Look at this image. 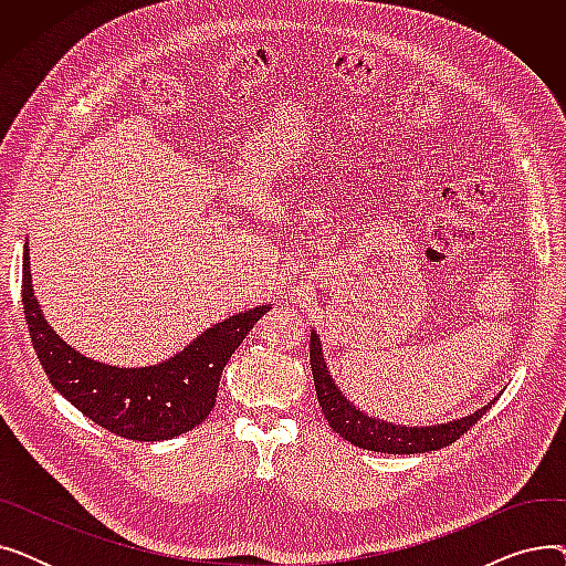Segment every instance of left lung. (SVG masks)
Masks as SVG:
<instances>
[{"mask_svg":"<svg viewBox=\"0 0 566 566\" xmlns=\"http://www.w3.org/2000/svg\"><path fill=\"white\" fill-rule=\"evenodd\" d=\"M310 365L314 374L318 406L325 415V420H328L333 431H337L344 440H348L360 450L385 452V454L436 452L440 448H448V444H452L463 433H468V429L478 424V420L491 408L489 403L480 410H474L472 415H465L461 420L438 424V427L392 424L378 418H369L365 410L355 408L342 395V390L337 388L328 371V365L323 360V348L316 331H312V337H310Z\"/></svg>","mask_w":566,"mask_h":566,"instance_id":"obj_1","label":"left lung"}]
</instances>
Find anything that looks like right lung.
Wrapping results in <instances>:
<instances>
[{
	"instance_id": "right-lung-1",
	"label": "right lung",
	"mask_w": 566,
	"mask_h": 566,
	"mask_svg": "<svg viewBox=\"0 0 566 566\" xmlns=\"http://www.w3.org/2000/svg\"><path fill=\"white\" fill-rule=\"evenodd\" d=\"M29 245L22 252V307L29 337L54 390L98 427L142 442L192 431L211 415L224 365L271 305L229 316L174 358L151 367H114L86 358L45 321L32 289Z\"/></svg>"
}]
</instances>
